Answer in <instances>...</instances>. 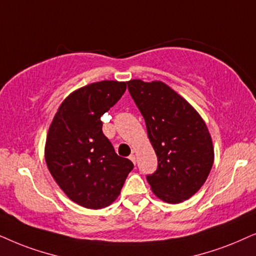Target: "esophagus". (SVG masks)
Returning <instances> with one entry per match:
<instances>
[{"mask_svg":"<svg viewBox=\"0 0 256 256\" xmlns=\"http://www.w3.org/2000/svg\"><path fill=\"white\" fill-rule=\"evenodd\" d=\"M130 159H131L132 162L136 164V154H134V153H132V154L130 156Z\"/></svg>","mask_w":256,"mask_h":256,"instance_id":"1","label":"esophagus"}]
</instances>
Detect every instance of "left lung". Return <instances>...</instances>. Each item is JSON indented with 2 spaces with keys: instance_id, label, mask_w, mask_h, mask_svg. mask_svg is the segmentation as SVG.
Instances as JSON below:
<instances>
[{
  "instance_id": "8db88e82",
  "label": "left lung",
  "mask_w": 256,
  "mask_h": 256,
  "mask_svg": "<svg viewBox=\"0 0 256 256\" xmlns=\"http://www.w3.org/2000/svg\"><path fill=\"white\" fill-rule=\"evenodd\" d=\"M145 119L158 168L146 176L152 192L168 204L190 199L206 182L214 162L208 128L188 102L160 80L128 82Z\"/></svg>"
}]
</instances>
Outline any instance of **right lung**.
<instances>
[{
    "instance_id": "1",
    "label": "right lung",
    "mask_w": 256,
    "mask_h": 256,
    "mask_svg": "<svg viewBox=\"0 0 256 256\" xmlns=\"http://www.w3.org/2000/svg\"><path fill=\"white\" fill-rule=\"evenodd\" d=\"M125 82L102 80L68 96L48 132L46 162L69 199L90 210L104 208L117 199L131 160L119 156L105 137L100 117L120 100Z\"/></svg>"
}]
</instances>
